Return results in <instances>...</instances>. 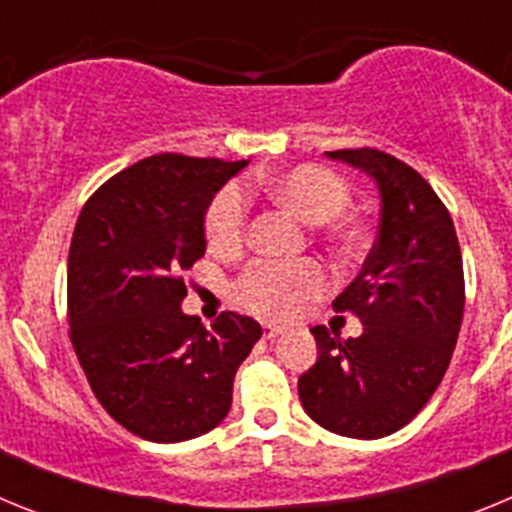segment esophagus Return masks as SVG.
<instances>
[{
	"label": "esophagus",
	"mask_w": 512,
	"mask_h": 512,
	"mask_svg": "<svg viewBox=\"0 0 512 512\" xmlns=\"http://www.w3.org/2000/svg\"><path fill=\"white\" fill-rule=\"evenodd\" d=\"M261 333H264V338H269V341H274V338L282 336V328H279V325L264 323V325H261Z\"/></svg>",
	"instance_id": "1"
}]
</instances>
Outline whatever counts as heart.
I'll return each mask as SVG.
<instances>
[{
  "mask_svg": "<svg viewBox=\"0 0 512 512\" xmlns=\"http://www.w3.org/2000/svg\"><path fill=\"white\" fill-rule=\"evenodd\" d=\"M261 189L271 202L297 215L302 223L320 225L325 233L343 235L333 225L348 205V187L336 171L302 164L269 174ZM248 233V205L235 187L212 197L205 212V235L217 256H233ZM328 287V274L318 261H253L238 279V300L246 310L269 320H289Z\"/></svg>",
  "mask_w": 512,
  "mask_h": 512,
  "instance_id": "heart-1",
  "label": "heart"
}]
</instances>
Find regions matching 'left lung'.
<instances>
[{"label":"left lung","mask_w":512,"mask_h":512,"mask_svg":"<svg viewBox=\"0 0 512 512\" xmlns=\"http://www.w3.org/2000/svg\"><path fill=\"white\" fill-rule=\"evenodd\" d=\"M325 156L372 176L382 210L361 274L333 300L364 330L341 341L315 325L318 361L297 390L325 431L372 441L408 425L449 369L464 318V266L449 210L413 166L377 148Z\"/></svg>","instance_id":"left-lung-1"}]
</instances>
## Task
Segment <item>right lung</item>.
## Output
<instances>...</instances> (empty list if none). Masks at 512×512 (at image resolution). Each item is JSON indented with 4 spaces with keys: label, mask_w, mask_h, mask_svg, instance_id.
<instances>
[{
    "label": "right lung",
    "mask_w": 512,
    "mask_h": 512,
    "mask_svg": "<svg viewBox=\"0 0 512 512\" xmlns=\"http://www.w3.org/2000/svg\"><path fill=\"white\" fill-rule=\"evenodd\" d=\"M246 161L158 153L92 194L69 251L71 343L89 387L122 428L156 443L223 423L261 325L184 315L182 274L205 256V212Z\"/></svg>",
    "instance_id": "add662e5"
}]
</instances>
